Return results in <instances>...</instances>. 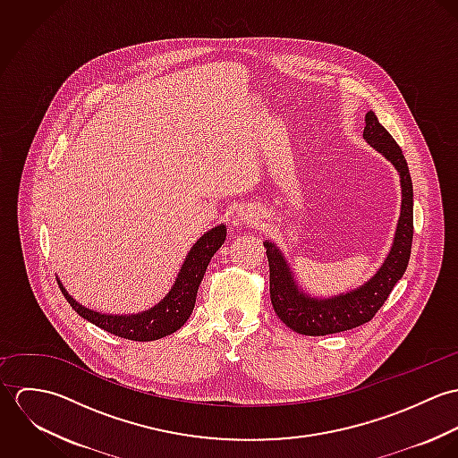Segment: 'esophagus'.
<instances>
[{
    "mask_svg": "<svg viewBox=\"0 0 458 458\" xmlns=\"http://www.w3.org/2000/svg\"><path fill=\"white\" fill-rule=\"evenodd\" d=\"M242 220H243V222H247V224H249V216H242Z\"/></svg>",
    "mask_w": 458,
    "mask_h": 458,
    "instance_id": "obj_1",
    "label": "esophagus"
}]
</instances>
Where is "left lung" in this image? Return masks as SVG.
<instances>
[{
	"mask_svg": "<svg viewBox=\"0 0 458 458\" xmlns=\"http://www.w3.org/2000/svg\"><path fill=\"white\" fill-rule=\"evenodd\" d=\"M363 139L392 162L400 174L402 187V206L392 250L379 271L358 289L331 298H312L298 287L282 252L269 240L264 242L269 264V298L275 314L285 327L301 335L321 336L369 323L385 305L409 264L412 245V182L407 162L392 133L379 123L372 111L365 114Z\"/></svg>",
	"mask_w": 458,
	"mask_h": 458,
	"instance_id": "left-lung-1",
	"label": "left lung"
}]
</instances>
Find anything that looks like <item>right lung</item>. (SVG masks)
Listing matches in <instances>:
<instances>
[{
    "label": "right lung",
    "mask_w": 458,
    "mask_h": 458,
    "mask_svg": "<svg viewBox=\"0 0 458 458\" xmlns=\"http://www.w3.org/2000/svg\"><path fill=\"white\" fill-rule=\"evenodd\" d=\"M227 229L224 224L213 227L206 234H202L191 249L182 269L176 276L174 285L171 287L169 294L153 309L140 312V314H129V316H107L95 310H89L79 305L60 284V289L70 303V307L86 321L93 323L95 327L106 329L122 338H129L135 342H149L158 340L174 333L176 329L183 327L191 318L194 305H196L197 289L206 273V267L215 256V252L225 242Z\"/></svg>",
    "instance_id": "1"
}]
</instances>
